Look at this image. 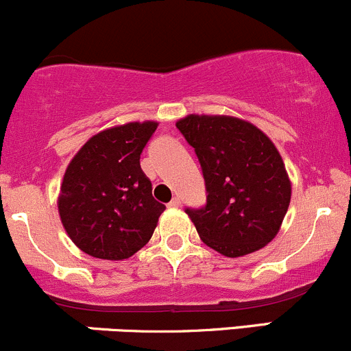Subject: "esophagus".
Wrapping results in <instances>:
<instances>
[{"mask_svg":"<svg viewBox=\"0 0 351 351\" xmlns=\"http://www.w3.org/2000/svg\"><path fill=\"white\" fill-rule=\"evenodd\" d=\"M167 206H169V207H179V206H180V199H179V197H174L171 202H169Z\"/></svg>","mask_w":351,"mask_h":351,"instance_id":"esophagus-1","label":"esophagus"}]
</instances>
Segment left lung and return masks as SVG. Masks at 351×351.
Returning a JSON list of instances; mask_svg holds the SVG:
<instances>
[{
    "label": "left lung",
    "instance_id": "obj_1",
    "mask_svg": "<svg viewBox=\"0 0 351 351\" xmlns=\"http://www.w3.org/2000/svg\"><path fill=\"white\" fill-rule=\"evenodd\" d=\"M201 164L206 204L186 207L199 236L228 258L261 250L280 231L291 184L273 142L234 117L189 115L176 123Z\"/></svg>",
    "mask_w": 351,
    "mask_h": 351
}]
</instances>
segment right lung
I'll use <instances>...</instances> for the list:
<instances>
[{"label": "right lung", "mask_w": 351, "mask_h": 351, "mask_svg": "<svg viewBox=\"0 0 351 351\" xmlns=\"http://www.w3.org/2000/svg\"><path fill=\"white\" fill-rule=\"evenodd\" d=\"M157 122H130L93 135L70 162L58 210L70 239L100 259H127L154 234L165 206L152 197L141 154Z\"/></svg>", "instance_id": "add662e5"}]
</instances>
